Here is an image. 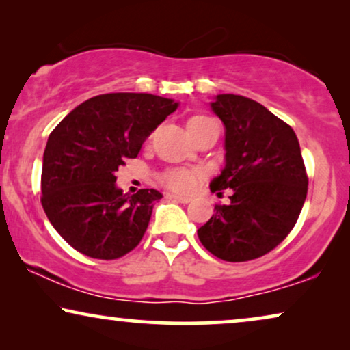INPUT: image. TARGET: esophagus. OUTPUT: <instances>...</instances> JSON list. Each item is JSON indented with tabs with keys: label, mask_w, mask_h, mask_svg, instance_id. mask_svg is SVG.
<instances>
[{
	"label": "esophagus",
	"mask_w": 350,
	"mask_h": 350,
	"mask_svg": "<svg viewBox=\"0 0 350 350\" xmlns=\"http://www.w3.org/2000/svg\"><path fill=\"white\" fill-rule=\"evenodd\" d=\"M165 198L169 200H175V202H181V204H188L191 200L189 198H186V196H178V194H172V193L167 194Z\"/></svg>",
	"instance_id": "esophagus-1"
}]
</instances>
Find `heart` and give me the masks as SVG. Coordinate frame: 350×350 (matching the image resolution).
I'll return each instance as SVG.
<instances>
[{"mask_svg":"<svg viewBox=\"0 0 350 350\" xmlns=\"http://www.w3.org/2000/svg\"><path fill=\"white\" fill-rule=\"evenodd\" d=\"M213 122V119L207 116H193L188 121V131H196V129L205 126V124ZM162 181L167 188L178 191V193H188L198 183V174L188 169H174L169 170L162 176Z\"/></svg>","mask_w":350,"mask_h":350,"instance_id":"heart-1","label":"heart"}]
</instances>
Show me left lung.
Here are the masks:
<instances>
[{
	"label": "left lung",
	"instance_id": "8db88e82",
	"mask_svg": "<svg viewBox=\"0 0 350 350\" xmlns=\"http://www.w3.org/2000/svg\"><path fill=\"white\" fill-rule=\"evenodd\" d=\"M210 108L226 129V164L210 189L229 188L231 202L215 205L198 236L219 260L250 261L279 245L303 208L308 175L299 142L288 124L252 98L219 94Z\"/></svg>",
	"mask_w": 350,
	"mask_h": 350
}]
</instances>
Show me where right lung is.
Segmentation results:
<instances>
[{
    "label": "right lung",
    "mask_w": 350,
    "mask_h": 350,
    "mask_svg": "<svg viewBox=\"0 0 350 350\" xmlns=\"http://www.w3.org/2000/svg\"><path fill=\"white\" fill-rule=\"evenodd\" d=\"M176 108L178 102L152 94H103L78 105L51 132L42 156L41 204L75 250L116 260L140 243L162 194H124L114 174L138 156L143 142Z\"/></svg>",
    "instance_id": "1"
}]
</instances>
